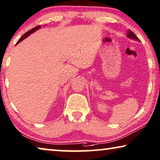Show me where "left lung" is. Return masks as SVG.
Instances as JSON below:
<instances>
[{
	"mask_svg": "<svg viewBox=\"0 0 160 160\" xmlns=\"http://www.w3.org/2000/svg\"><path fill=\"white\" fill-rule=\"evenodd\" d=\"M127 37L129 38H130V39H135V40H138V41H140L139 39L136 37V35L135 33H133L132 31H130V30H129V33L127 34Z\"/></svg>",
	"mask_w": 160,
	"mask_h": 160,
	"instance_id": "8db88e82",
	"label": "left lung"
}]
</instances>
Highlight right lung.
I'll return each instance as SVG.
<instances>
[{"label": "right lung", "instance_id": "obj_1", "mask_svg": "<svg viewBox=\"0 0 160 160\" xmlns=\"http://www.w3.org/2000/svg\"><path fill=\"white\" fill-rule=\"evenodd\" d=\"M40 27H41V26H40V25H38V26H37V27H35V28H32V29H31V30H30V31H28V32H26V33H25L24 34V35H23V36H22V37H21V38H20V39L18 40V42H17V44H18V43H19V42H20L21 41H22V40H23V39H25V38H26V37H28V36L30 35V34H31V33H33V32H34V31H37V30H38V29H39Z\"/></svg>", "mask_w": 160, "mask_h": 160}]
</instances>
